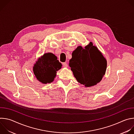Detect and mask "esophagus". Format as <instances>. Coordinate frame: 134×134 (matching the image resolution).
Returning <instances> with one entry per match:
<instances>
[{
    "label": "esophagus",
    "mask_w": 134,
    "mask_h": 134,
    "mask_svg": "<svg viewBox=\"0 0 134 134\" xmlns=\"http://www.w3.org/2000/svg\"><path fill=\"white\" fill-rule=\"evenodd\" d=\"M63 66L64 67H65V68H67L68 67V65L66 63H63Z\"/></svg>",
    "instance_id": "1"
}]
</instances>
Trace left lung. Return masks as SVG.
<instances>
[{"mask_svg": "<svg viewBox=\"0 0 134 134\" xmlns=\"http://www.w3.org/2000/svg\"><path fill=\"white\" fill-rule=\"evenodd\" d=\"M69 65L76 80L85 87H91L102 80L107 62L98 48L90 42L85 48L79 46L72 52Z\"/></svg>", "mask_w": 134, "mask_h": 134, "instance_id": "1", "label": "left lung"}]
</instances>
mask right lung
Segmentation results:
<instances>
[{
  "label": "right lung",
  "mask_w": 134,
  "mask_h": 134,
  "mask_svg": "<svg viewBox=\"0 0 134 134\" xmlns=\"http://www.w3.org/2000/svg\"><path fill=\"white\" fill-rule=\"evenodd\" d=\"M62 65L57 57L52 53H44L37 59L33 67V72L36 79L43 84L50 83L56 76L57 71Z\"/></svg>",
  "instance_id": "1"
}]
</instances>
